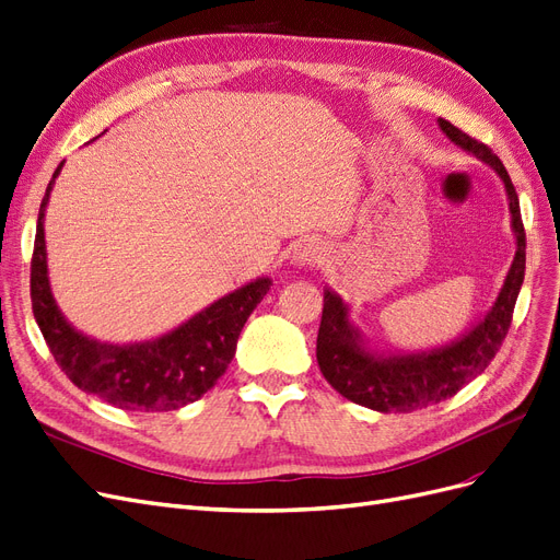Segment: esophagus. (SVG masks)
Listing matches in <instances>:
<instances>
[{
  "label": "esophagus",
  "mask_w": 560,
  "mask_h": 560,
  "mask_svg": "<svg viewBox=\"0 0 560 560\" xmlns=\"http://www.w3.org/2000/svg\"><path fill=\"white\" fill-rule=\"evenodd\" d=\"M324 257V247L319 241L315 238H307V241H301L294 253H292V264L299 266V268H305V266H315L319 264Z\"/></svg>",
  "instance_id": "esophagus-1"
}]
</instances>
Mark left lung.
<instances>
[{"mask_svg": "<svg viewBox=\"0 0 560 560\" xmlns=\"http://www.w3.org/2000/svg\"><path fill=\"white\" fill-rule=\"evenodd\" d=\"M438 125L454 145L489 164L503 180L516 253L487 315L466 334L433 350H377L350 319V303H345L331 287H324V311L317 334L319 371L340 396L375 412H412L427 408L452 398L464 384L485 373L508 336L518 289L524 284L526 231L508 168L489 145L470 139L447 120L440 118Z\"/></svg>", "mask_w": 560, "mask_h": 560, "instance_id": "8db88e82", "label": "left lung"}]
</instances>
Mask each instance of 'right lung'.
<instances>
[{
    "mask_svg": "<svg viewBox=\"0 0 560 560\" xmlns=\"http://www.w3.org/2000/svg\"><path fill=\"white\" fill-rule=\"evenodd\" d=\"M62 166L65 162L55 168L38 208L30 280L34 319L50 354L81 392L100 396L120 410L171 412L199 400L229 369L247 317L273 280L261 276L247 282L152 340L118 345L85 336L60 311L48 278L44 220Z\"/></svg>",
    "mask_w": 560,
    "mask_h": 560,
    "instance_id": "right-lung-1",
    "label": "right lung"
}]
</instances>
